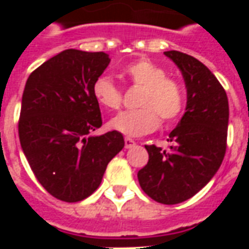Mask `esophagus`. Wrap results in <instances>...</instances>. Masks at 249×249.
I'll return each instance as SVG.
<instances>
[{"instance_id":"esophagus-1","label":"esophagus","mask_w":249,"mask_h":249,"mask_svg":"<svg viewBox=\"0 0 249 249\" xmlns=\"http://www.w3.org/2000/svg\"><path fill=\"white\" fill-rule=\"evenodd\" d=\"M125 148H132V146L136 145V141L133 139H130V137H125Z\"/></svg>"}]
</instances>
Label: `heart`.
Listing matches in <instances>:
<instances>
[{
	"label": "heart",
	"instance_id": "heart-1",
	"mask_svg": "<svg viewBox=\"0 0 249 249\" xmlns=\"http://www.w3.org/2000/svg\"><path fill=\"white\" fill-rule=\"evenodd\" d=\"M123 76L133 87L141 88L139 109L124 110L110 120L109 125L126 136H142L157 129L160 120L172 124L181 114L185 104L183 85L168 76L162 66L148 58H139L123 69ZM92 94L103 108L116 110L123 104V90L107 76L97 77Z\"/></svg>",
	"mask_w": 249,
	"mask_h": 249
}]
</instances>
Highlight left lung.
<instances>
[{
	"label": "left lung",
	"instance_id": "left-lung-1",
	"mask_svg": "<svg viewBox=\"0 0 249 249\" xmlns=\"http://www.w3.org/2000/svg\"><path fill=\"white\" fill-rule=\"evenodd\" d=\"M181 71L187 108L169 133V149L145 145L149 160L137 178L141 189L161 204L183 203L205 187L223 162L228 135V97L203 62L178 51L164 52Z\"/></svg>",
	"mask_w": 249,
	"mask_h": 249
}]
</instances>
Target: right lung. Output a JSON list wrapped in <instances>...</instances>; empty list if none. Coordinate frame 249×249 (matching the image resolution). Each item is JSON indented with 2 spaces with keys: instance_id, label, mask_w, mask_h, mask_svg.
Instances as JSON below:
<instances>
[{
  "instance_id": "right-lung-1",
  "label": "right lung",
  "mask_w": 249,
  "mask_h": 249,
  "mask_svg": "<svg viewBox=\"0 0 249 249\" xmlns=\"http://www.w3.org/2000/svg\"><path fill=\"white\" fill-rule=\"evenodd\" d=\"M109 62L104 52L66 49L32 71L25 85L21 148L38 183L61 201L90 196L108 162L124 148L117 130L90 136L103 125L92 85Z\"/></svg>"
}]
</instances>
